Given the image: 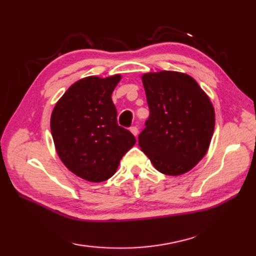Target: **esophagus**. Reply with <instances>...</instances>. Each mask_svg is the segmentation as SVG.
<instances>
[{
  "mask_svg": "<svg viewBox=\"0 0 256 256\" xmlns=\"http://www.w3.org/2000/svg\"><path fill=\"white\" fill-rule=\"evenodd\" d=\"M130 131L132 132V134L134 135V136H138V128L136 126H131V128H130Z\"/></svg>",
  "mask_w": 256,
  "mask_h": 256,
  "instance_id": "1",
  "label": "esophagus"
}]
</instances>
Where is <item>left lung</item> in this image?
<instances>
[{
  "label": "left lung",
  "mask_w": 256,
  "mask_h": 256,
  "mask_svg": "<svg viewBox=\"0 0 256 256\" xmlns=\"http://www.w3.org/2000/svg\"><path fill=\"white\" fill-rule=\"evenodd\" d=\"M150 116L138 135L140 150L157 170L187 172L206 155L214 130V110L196 80L160 72L142 77Z\"/></svg>",
  "instance_id": "8db88e82"
}]
</instances>
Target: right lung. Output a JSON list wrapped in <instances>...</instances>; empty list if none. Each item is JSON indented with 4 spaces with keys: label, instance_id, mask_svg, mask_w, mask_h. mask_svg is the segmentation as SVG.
<instances>
[{
    "label": "right lung",
    "instance_id": "obj_1",
    "mask_svg": "<svg viewBox=\"0 0 256 256\" xmlns=\"http://www.w3.org/2000/svg\"><path fill=\"white\" fill-rule=\"evenodd\" d=\"M120 80V74L81 79L54 108L50 130L57 153L69 170L88 182L111 178L136 142L118 124L111 96Z\"/></svg>",
    "mask_w": 256,
    "mask_h": 256
}]
</instances>
